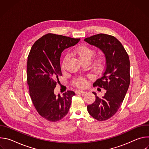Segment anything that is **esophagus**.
<instances>
[{
	"label": "esophagus",
	"instance_id": "1",
	"mask_svg": "<svg viewBox=\"0 0 149 149\" xmlns=\"http://www.w3.org/2000/svg\"><path fill=\"white\" fill-rule=\"evenodd\" d=\"M77 93H80V94H84L85 93H86V91H83V90H77L76 91Z\"/></svg>",
	"mask_w": 149,
	"mask_h": 149
}]
</instances>
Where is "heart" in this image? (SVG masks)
I'll use <instances>...</instances> for the list:
<instances>
[{
    "label": "heart",
    "instance_id": "obj_1",
    "mask_svg": "<svg viewBox=\"0 0 149 149\" xmlns=\"http://www.w3.org/2000/svg\"><path fill=\"white\" fill-rule=\"evenodd\" d=\"M75 54L78 56L81 62L85 61H90L92 57L95 54V50L86 45L79 46L74 51ZM68 56L67 55L64 56L62 61V67H64L65 63L68 59ZM104 63V59L101 57L97 58L95 61V64L97 67H101ZM73 84L78 87H84L87 86V80L85 78L78 77L73 81Z\"/></svg>",
    "mask_w": 149,
    "mask_h": 149
}]
</instances>
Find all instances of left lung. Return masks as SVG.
I'll list each match as a JSON object with an SVG mask.
<instances>
[{"label":"left lung","instance_id":"1","mask_svg":"<svg viewBox=\"0 0 149 149\" xmlns=\"http://www.w3.org/2000/svg\"><path fill=\"white\" fill-rule=\"evenodd\" d=\"M84 40L99 48L106 58V65L101 78L93 84L107 90L100 98L95 93V101L87 105L89 114L98 121H105L113 116L121 107L130 82V60L121 42L114 36L99 33Z\"/></svg>","mask_w":149,"mask_h":149}]
</instances>
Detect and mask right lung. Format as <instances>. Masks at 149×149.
<instances>
[{
  "label": "right lung",
  "mask_w": 149,
  "mask_h": 149,
  "mask_svg": "<svg viewBox=\"0 0 149 149\" xmlns=\"http://www.w3.org/2000/svg\"><path fill=\"white\" fill-rule=\"evenodd\" d=\"M79 38L48 33L38 39L28 56L27 83L29 95L39 114L45 120L56 122L68 113L72 97L75 95L68 90L60 96L54 90L62 75L60 57L65 48L74 46Z\"/></svg>",
  "instance_id": "add662e5"
}]
</instances>
